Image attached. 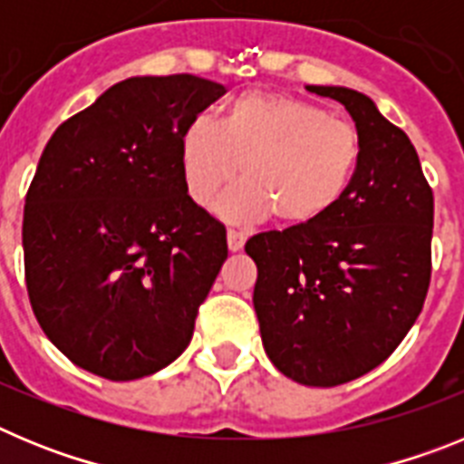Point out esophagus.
Returning a JSON list of instances; mask_svg holds the SVG:
<instances>
[{"mask_svg": "<svg viewBox=\"0 0 464 464\" xmlns=\"http://www.w3.org/2000/svg\"><path fill=\"white\" fill-rule=\"evenodd\" d=\"M246 244V232L244 229H237V227H229L227 229V248L229 251H241Z\"/></svg>", "mask_w": 464, "mask_h": 464, "instance_id": "obj_1", "label": "esophagus"}]
</instances>
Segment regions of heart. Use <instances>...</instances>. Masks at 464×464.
<instances>
[{"instance_id": "heart-1", "label": "heart", "mask_w": 464, "mask_h": 464, "mask_svg": "<svg viewBox=\"0 0 464 464\" xmlns=\"http://www.w3.org/2000/svg\"><path fill=\"white\" fill-rule=\"evenodd\" d=\"M362 155L355 125L285 94L246 92L223 109L218 125L195 118L181 134L186 192L199 207L239 171L244 181L216 204L227 220L278 225L323 218L348 192Z\"/></svg>"}]
</instances>
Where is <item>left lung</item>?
<instances>
[{
	"label": "left lung",
	"mask_w": 464,
	"mask_h": 464,
	"mask_svg": "<svg viewBox=\"0 0 464 464\" xmlns=\"http://www.w3.org/2000/svg\"><path fill=\"white\" fill-rule=\"evenodd\" d=\"M346 106L362 139L358 171L323 218L246 241L253 306L281 374L332 388L379 367L423 309L432 272L434 197L413 143L367 94L306 85Z\"/></svg>",
	"instance_id": "left-lung-1"
}]
</instances>
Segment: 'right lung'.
I'll return each mask as SVG.
<instances>
[{
  "mask_svg": "<svg viewBox=\"0 0 464 464\" xmlns=\"http://www.w3.org/2000/svg\"><path fill=\"white\" fill-rule=\"evenodd\" d=\"M225 88L132 76L64 121L24 197V281L46 337L109 381L150 376L188 348L227 257L225 227L181 174V134Z\"/></svg>",
  "mask_w": 464,
  "mask_h": 464,
  "instance_id": "add662e5",
  "label": "right lung"
}]
</instances>
